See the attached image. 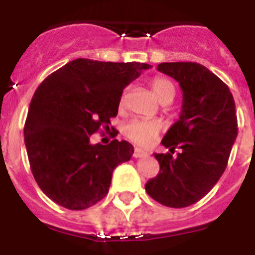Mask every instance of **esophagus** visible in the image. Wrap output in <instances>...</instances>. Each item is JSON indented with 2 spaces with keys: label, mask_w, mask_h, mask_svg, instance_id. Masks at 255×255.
<instances>
[{
  "label": "esophagus",
  "mask_w": 255,
  "mask_h": 255,
  "mask_svg": "<svg viewBox=\"0 0 255 255\" xmlns=\"http://www.w3.org/2000/svg\"><path fill=\"white\" fill-rule=\"evenodd\" d=\"M132 155H134L135 158H144V157H148V153L144 152V150L140 149V148H135L134 154Z\"/></svg>",
  "instance_id": "1"
}]
</instances>
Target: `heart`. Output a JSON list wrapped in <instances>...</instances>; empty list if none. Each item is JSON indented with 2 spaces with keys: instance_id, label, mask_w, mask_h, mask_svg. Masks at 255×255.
<instances>
[{
  "instance_id": "obj_1",
  "label": "heart",
  "mask_w": 255,
  "mask_h": 255,
  "mask_svg": "<svg viewBox=\"0 0 255 255\" xmlns=\"http://www.w3.org/2000/svg\"><path fill=\"white\" fill-rule=\"evenodd\" d=\"M152 91L159 102L164 103L173 100L175 87L172 82L166 78H155L152 82ZM125 103V96L121 97L120 106ZM125 135L134 143L141 147H148L162 131V123L158 120H134L125 126Z\"/></svg>"
}]
</instances>
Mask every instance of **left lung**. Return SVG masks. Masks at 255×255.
<instances>
[{
	"label": "left lung",
	"instance_id": "8db88e82",
	"mask_svg": "<svg viewBox=\"0 0 255 255\" xmlns=\"http://www.w3.org/2000/svg\"><path fill=\"white\" fill-rule=\"evenodd\" d=\"M157 70L179 83L182 106L161 141L170 153H154L159 173L145 191L163 206L184 208L208 194L226 170L238 136L235 102L229 87L203 65L163 62Z\"/></svg>",
	"mask_w": 255,
	"mask_h": 255
}]
</instances>
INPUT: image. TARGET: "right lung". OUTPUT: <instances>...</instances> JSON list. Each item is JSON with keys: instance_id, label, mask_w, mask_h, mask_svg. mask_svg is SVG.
I'll list each match as a JSON object with an SVG mask.
<instances>
[{"instance_id": "add662e5", "label": "right lung", "mask_w": 255, "mask_h": 255, "mask_svg": "<svg viewBox=\"0 0 255 255\" xmlns=\"http://www.w3.org/2000/svg\"><path fill=\"white\" fill-rule=\"evenodd\" d=\"M149 67L76 58L37 88L24 141L31 173L55 203L82 211L107 195L112 172L131 158L134 147L117 139L106 145L92 144L91 135L101 128L110 129L125 87Z\"/></svg>"}]
</instances>
